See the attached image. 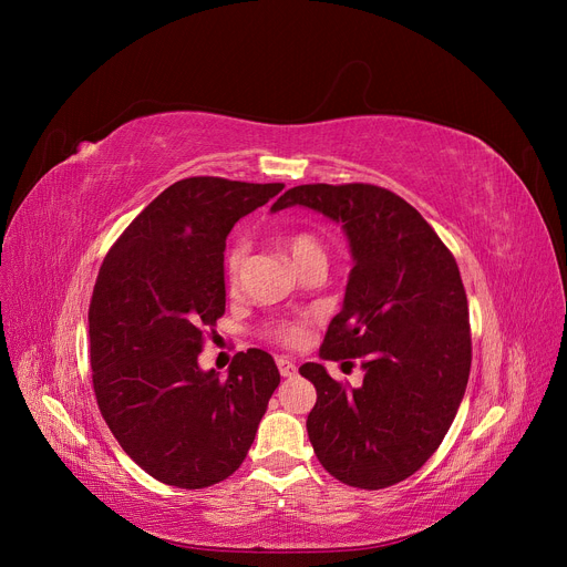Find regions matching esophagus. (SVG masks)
I'll return each instance as SVG.
<instances>
[{
	"label": "esophagus",
	"instance_id": "34e87169",
	"mask_svg": "<svg viewBox=\"0 0 567 567\" xmlns=\"http://www.w3.org/2000/svg\"><path fill=\"white\" fill-rule=\"evenodd\" d=\"M278 370H280V374L282 377H293L296 372H299V368H296V363L293 361H289V359H278Z\"/></svg>",
	"mask_w": 567,
	"mask_h": 567
}]
</instances>
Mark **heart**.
Masks as SVG:
<instances>
[{
    "label": "heart",
    "instance_id": "heart-1",
    "mask_svg": "<svg viewBox=\"0 0 567 567\" xmlns=\"http://www.w3.org/2000/svg\"><path fill=\"white\" fill-rule=\"evenodd\" d=\"M282 248L299 268L312 257H326L321 244L317 241L312 234H306V231L287 234L282 238ZM244 259H246V250L241 246H236L227 252V257H225V278H227L229 287L238 285V276H241ZM268 336H271L276 342H280L285 347H299L308 338V319L299 317V319L278 321V323L271 326V329H268Z\"/></svg>",
    "mask_w": 567,
    "mask_h": 567
}]
</instances>
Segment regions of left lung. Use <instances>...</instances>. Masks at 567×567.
Returning a JSON list of instances; mask_svg holds the SVG:
<instances>
[{
    "instance_id": "1",
    "label": "left lung",
    "mask_w": 567,
    "mask_h": 567,
    "mask_svg": "<svg viewBox=\"0 0 567 567\" xmlns=\"http://www.w3.org/2000/svg\"><path fill=\"white\" fill-rule=\"evenodd\" d=\"M308 206L342 225L353 257L323 361L361 359V389L321 363L299 372L317 389L308 436L333 478L391 487L419 471L451 430L471 370L468 303L453 252L400 195L372 184L289 188L271 212Z\"/></svg>"
}]
</instances>
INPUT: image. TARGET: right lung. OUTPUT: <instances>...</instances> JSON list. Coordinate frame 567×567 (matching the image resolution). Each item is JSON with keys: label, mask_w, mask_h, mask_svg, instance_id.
I'll return each mask as SVG.
<instances>
[{"label": "right lung", "mask_w": 567, "mask_h": 567, "mask_svg": "<svg viewBox=\"0 0 567 567\" xmlns=\"http://www.w3.org/2000/svg\"><path fill=\"white\" fill-rule=\"evenodd\" d=\"M285 184L190 176L116 238L89 303V351L103 419L156 481L212 487L241 466L280 383L271 353L238 351L227 379L204 372L206 329L225 315V238Z\"/></svg>", "instance_id": "right-lung-1"}]
</instances>
